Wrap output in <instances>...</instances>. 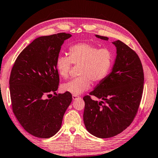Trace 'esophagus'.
<instances>
[{
  "label": "esophagus",
  "instance_id": "esophagus-1",
  "mask_svg": "<svg viewBox=\"0 0 158 158\" xmlns=\"http://www.w3.org/2000/svg\"><path fill=\"white\" fill-rule=\"evenodd\" d=\"M77 98H79L78 95H73V100H75V99H77Z\"/></svg>",
  "mask_w": 158,
  "mask_h": 158
}]
</instances>
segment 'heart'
<instances>
[{
	"label": "heart",
	"mask_w": 158,
	"mask_h": 158,
	"mask_svg": "<svg viewBox=\"0 0 158 158\" xmlns=\"http://www.w3.org/2000/svg\"><path fill=\"white\" fill-rule=\"evenodd\" d=\"M69 56H59L56 60V69L63 77H68L73 64L80 65L79 77L64 83L61 85L63 91L79 95L90 89L91 81H102L108 76L112 68L114 55L106 48L98 47L88 42H79L69 47Z\"/></svg>",
	"instance_id": "1"
}]
</instances>
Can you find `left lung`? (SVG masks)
Instances as JSON below:
<instances>
[{
    "label": "left lung",
    "instance_id": "obj_1",
    "mask_svg": "<svg viewBox=\"0 0 158 158\" xmlns=\"http://www.w3.org/2000/svg\"><path fill=\"white\" fill-rule=\"evenodd\" d=\"M108 40L107 37L95 35ZM116 58L111 73L83 99L86 130L99 138H109L122 132L137 114L143 90L142 64L135 51L123 42H112ZM93 95L102 101H93Z\"/></svg>",
    "mask_w": 158,
    "mask_h": 158
}]
</instances>
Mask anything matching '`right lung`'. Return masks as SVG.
I'll return each instance as SVG.
<instances>
[{
	"mask_svg": "<svg viewBox=\"0 0 158 158\" xmlns=\"http://www.w3.org/2000/svg\"><path fill=\"white\" fill-rule=\"evenodd\" d=\"M71 36L60 33L37 37L19 53L12 67L9 84L13 113L36 137L49 138L60 130L73 100L68 92L52 95L59 85L56 60L64 41Z\"/></svg>",
	"mask_w": 158,
	"mask_h": 158,
	"instance_id": "obj_1",
	"label": "right lung"
}]
</instances>
